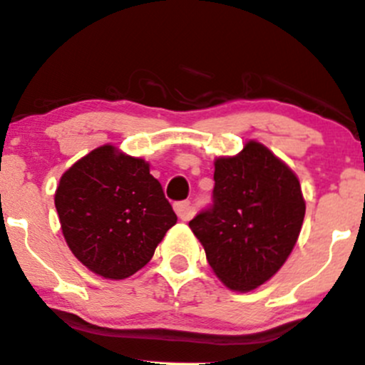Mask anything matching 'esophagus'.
<instances>
[{
	"mask_svg": "<svg viewBox=\"0 0 365 365\" xmlns=\"http://www.w3.org/2000/svg\"><path fill=\"white\" fill-rule=\"evenodd\" d=\"M175 211L178 215L180 220H189L192 216V206L189 201H180L175 202Z\"/></svg>",
	"mask_w": 365,
	"mask_h": 365,
	"instance_id": "obj_1",
	"label": "esophagus"
}]
</instances>
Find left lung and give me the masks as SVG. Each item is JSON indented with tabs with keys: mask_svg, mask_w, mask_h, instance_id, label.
<instances>
[{
	"mask_svg": "<svg viewBox=\"0 0 365 365\" xmlns=\"http://www.w3.org/2000/svg\"><path fill=\"white\" fill-rule=\"evenodd\" d=\"M213 202L189 227L215 274L234 291L267 282L287 259L305 218L298 178L258 142L215 163Z\"/></svg>",
	"mask_w": 365,
	"mask_h": 365,
	"instance_id": "8db88e82",
	"label": "left lung"
}]
</instances>
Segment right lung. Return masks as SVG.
<instances>
[{
  "label": "right lung",
  "instance_id": "1",
  "mask_svg": "<svg viewBox=\"0 0 365 365\" xmlns=\"http://www.w3.org/2000/svg\"><path fill=\"white\" fill-rule=\"evenodd\" d=\"M67 246L106 279L145 267L176 215L143 159L103 145L72 164L55 192Z\"/></svg>",
  "mask_w": 365,
  "mask_h": 365
}]
</instances>
